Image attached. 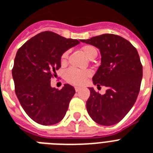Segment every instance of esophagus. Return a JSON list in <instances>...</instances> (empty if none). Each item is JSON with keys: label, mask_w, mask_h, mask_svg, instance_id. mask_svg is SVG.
<instances>
[{"label": "esophagus", "mask_w": 153, "mask_h": 153, "mask_svg": "<svg viewBox=\"0 0 153 153\" xmlns=\"http://www.w3.org/2000/svg\"><path fill=\"white\" fill-rule=\"evenodd\" d=\"M74 90H75V91H76V92H78V91H80V87H78V86H75V87H74Z\"/></svg>", "instance_id": "obj_1"}]
</instances>
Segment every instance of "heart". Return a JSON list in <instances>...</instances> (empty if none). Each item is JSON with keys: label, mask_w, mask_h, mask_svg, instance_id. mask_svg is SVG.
I'll return each instance as SVG.
<instances>
[{"label": "heart", "mask_w": 153, "mask_h": 153, "mask_svg": "<svg viewBox=\"0 0 153 153\" xmlns=\"http://www.w3.org/2000/svg\"><path fill=\"white\" fill-rule=\"evenodd\" d=\"M82 51L90 59H93L98 55V51L95 47L92 45H85L82 48ZM67 57H68V51H66L62 54L61 57V63L65 64L67 62ZM91 76V72L89 71H80V70L70 68L66 71L65 78L68 82L73 85H82L86 81L88 77Z\"/></svg>", "instance_id": "obj_1"}]
</instances>
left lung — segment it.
I'll use <instances>...</instances> for the list:
<instances>
[{"label": "left lung", "instance_id": "1", "mask_svg": "<svg viewBox=\"0 0 153 153\" xmlns=\"http://www.w3.org/2000/svg\"><path fill=\"white\" fill-rule=\"evenodd\" d=\"M81 42L99 49L101 65L93 82L107 88L105 94H101L89 87L87 112L96 123L115 125L128 114L137 98L143 76L140 56L130 42L117 35L103 34Z\"/></svg>", "mask_w": 153, "mask_h": 153}]
</instances>
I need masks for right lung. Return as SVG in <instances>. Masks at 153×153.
<instances>
[{
	"mask_svg": "<svg viewBox=\"0 0 153 153\" xmlns=\"http://www.w3.org/2000/svg\"><path fill=\"white\" fill-rule=\"evenodd\" d=\"M81 41L55 32H40L16 52L12 74L15 92L25 113L36 123L51 126L67 113L75 90L65 84L61 90L51 86V79L61 67V57Z\"/></svg>",
	"mask_w": 153,
	"mask_h": 153,
	"instance_id": "right-lung-1",
	"label": "right lung"
}]
</instances>
